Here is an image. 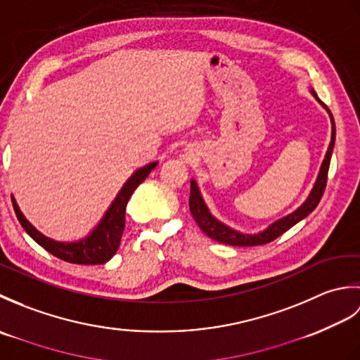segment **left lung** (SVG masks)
Instances as JSON below:
<instances>
[{
  "label": "left lung",
  "instance_id": "8db88e82",
  "mask_svg": "<svg viewBox=\"0 0 360 360\" xmlns=\"http://www.w3.org/2000/svg\"><path fill=\"white\" fill-rule=\"evenodd\" d=\"M311 94L316 97V101L323 106V108L328 111V114H330L331 142H330V147H328V150H326L322 167H320L319 176L314 182V187H312L309 196L307 198V201H304L297 210L289 213V215L274 221V223L267 229H264V231L258 232V233H243V232L235 231V229H232V227L226 226L224 223H221V221H218L215 217L212 215L209 207L205 205V202L202 200V195L200 192V188H198L196 181L192 179L190 181V200H188L190 212H192L196 224L200 226L201 231L207 236H210L212 240L223 243V244H229V246H259V244L271 243L275 238H278L281 233L289 231V229L295 226L298 221L307 218L309 213L317 207V204L320 202V200H322L325 187H326L328 170H330L331 155H333V148H334V142H335V125H334V117H333L331 111L328 110V106L317 97L314 89H311Z\"/></svg>",
  "mask_w": 360,
  "mask_h": 360
}]
</instances>
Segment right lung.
<instances>
[{
    "label": "right lung",
    "instance_id": "obj_1",
    "mask_svg": "<svg viewBox=\"0 0 360 360\" xmlns=\"http://www.w3.org/2000/svg\"><path fill=\"white\" fill-rule=\"evenodd\" d=\"M156 165L158 162H150L129 176L117 196L114 198L108 210L105 212L101 223L94 227V231L88 236L79 241L63 243L48 238L40 231H37L26 219V217L22 215L15 198H12L13 210L17 213L20 224L30 235V238L40 244L43 249L48 250L53 257L74 264H103L111 259L119 249L122 233H124L125 229V210L128 200Z\"/></svg>",
    "mask_w": 360,
    "mask_h": 360
}]
</instances>
